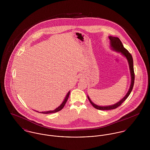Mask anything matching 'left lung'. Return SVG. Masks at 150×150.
<instances>
[{"label": "left lung", "instance_id": "obj_1", "mask_svg": "<svg viewBox=\"0 0 150 150\" xmlns=\"http://www.w3.org/2000/svg\"><path fill=\"white\" fill-rule=\"evenodd\" d=\"M108 39L110 40V48H111L112 50L117 52L121 53L123 56H124L128 62L129 67V70H130V77H131V83L130 86L129 87L128 91L127 93L125 95V96L118 102L116 103L114 105H110V106H98L97 105H95L94 103H93L91 100L90 99L89 97L88 96V99L89 100L90 103L91 105L95 107L96 109L100 110H113L116 108L121 106V105L127 99V98L130 95V92L132 91L133 85H134V69H133V58L131 55V54L128 51L124 48L123 44L120 39L117 37H113L109 36Z\"/></svg>", "mask_w": 150, "mask_h": 150}]
</instances>
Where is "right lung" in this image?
I'll list each match as a JSON object with an SVG mask.
<instances>
[{
	"label": "right lung",
	"mask_w": 150,
	"mask_h": 150,
	"mask_svg": "<svg viewBox=\"0 0 150 150\" xmlns=\"http://www.w3.org/2000/svg\"><path fill=\"white\" fill-rule=\"evenodd\" d=\"M70 93V91H69L68 92V93H67V95H66V97H65V98H64L63 102L62 103V104H61L59 106H58L57 108H56L55 110H50V111H42V112H40L43 113V114H50V113L57 112H58V111L61 110L64 108V105H65V104H66V102H67V99H68V98H69V96ZM37 112H39V111H37Z\"/></svg>",
	"instance_id": "obj_1"
}]
</instances>
